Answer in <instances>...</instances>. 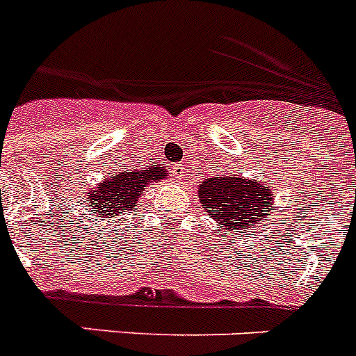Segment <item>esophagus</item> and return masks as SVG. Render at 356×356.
I'll list each match as a JSON object with an SVG mask.
<instances>
[{
  "label": "esophagus",
  "instance_id": "34e87169",
  "mask_svg": "<svg viewBox=\"0 0 356 356\" xmlns=\"http://www.w3.org/2000/svg\"><path fill=\"white\" fill-rule=\"evenodd\" d=\"M172 176H175V180L178 181V184H184L185 180V165L184 163H176L175 168H172Z\"/></svg>",
  "mask_w": 356,
  "mask_h": 356
}]
</instances>
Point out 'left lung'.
Masks as SVG:
<instances>
[{
  "label": "left lung",
  "instance_id": "obj_1",
  "mask_svg": "<svg viewBox=\"0 0 356 356\" xmlns=\"http://www.w3.org/2000/svg\"><path fill=\"white\" fill-rule=\"evenodd\" d=\"M200 203L228 235H246L251 226L264 225L275 191L264 180H251L234 172L210 176L197 185ZM235 237V235H234Z\"/></svg>",
  "mask_w": 356,
  "mask_h": 356
}]
</instances>
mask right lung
<instances>
[{"instance_id":"obj_1","label":"right lung","mask_w":356,"mask_h":356,"mask_svg":"<svg viewBox=\"0 0 356 356\" xmlns=\"http://www.w3.org/2000/svg\"><path fill=\"white\" fill-rule=\"evenodd\" d=\"M169 169L160 163L149 165H124L118 172H110L99 184L87 188L81 201H83V213L90 221H108L114 217L128 212L137 207L140 196L147 187L160 180L169 178ZM81 213V216H83Z\"/></svg>"}]
</instances>
